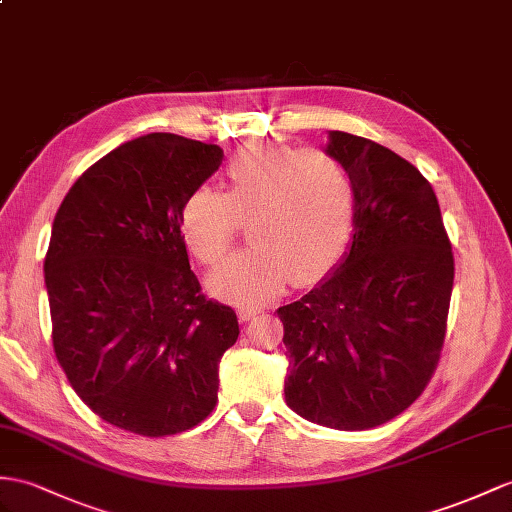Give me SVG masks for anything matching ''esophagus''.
<instances>
[{"label":"esophagus","mask_w":512,"mask_h":512,"mask_svg":"<svg viewBox=\"0 0 512 512\" xmlns=\"http://www.w3.org/2000/svg\"><path fill=\"white\" fill-rule=\"evenodd\" d=\"M260 313H263V310L256 308V306H243V308L239 310V315H241V319H243V321L254 319V317H256V315H260Z\"/></svg>","instance_id":"obj_1"}]
</instances>
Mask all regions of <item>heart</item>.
I'll use <instances>...</instances> for the list:
<instances>
[{
  "label": "heart",
  "instance_id": "obj_1",
  "mask_svg": "<svg viewBox=\"0 0 512 512\" xmlns=\"http://www.w3.org/2000/svg\"><path fill=\"white\" fill-rule=\"evenodd\" d=\"M247 219L252 245L228 260L210 286L239 302H263L286 280L313 284L339 263L350 241L354 186L323 149L256 145L230 158L226 193L199 186L180 208V230L199 263L226 260Z\"/></svg>",
  "mask_w": 512,
  "mask_h": 512
}]
</instances>
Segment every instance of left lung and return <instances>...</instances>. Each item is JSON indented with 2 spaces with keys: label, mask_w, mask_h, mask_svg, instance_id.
<instances>
[{
  "label": "left lung",
  "mask_w": 512,
  "mask_h": 512,
  "mask_svg": "<svg viewBox=\"0 0 512 512\" xmlns=\"http://www.w3.org/2000/svg\"><path fill=\"white\" fill-rule=\"evenodd\" d=\"M323 152L354 186L350 252L299 302L278 308L284 397L319 426L369 430L426 389L445 341L452 245L430 182L363 136L332 130Z\"/></svg>",
  "instance_id": "1"
}]
</instances>
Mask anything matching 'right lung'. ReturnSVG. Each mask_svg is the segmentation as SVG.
<instances>
[{
    "label": "right lung",
    "instance_id": "add662e5",
    "mask_svg": "<svg viewBox=\"0 0 512 512\" xmlns=\"http://www.w3.org/2000/svg\"><path fill=\"white\" fill-rule=\"evenodd\" d=\"M221 158L219 145L139 136L86 169L54 217L43 267L54 352L80 400L121 430L186 432L217 404L239 319L202 293L180 208Z\"/></svg>",
    "mask_w": 512,
    "mask_h": 512
}]
</instances>
